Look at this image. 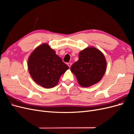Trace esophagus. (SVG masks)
Listing matches in <instances>:
<instances>
[{
    "label": "esophagus",
    "mask_w": 134,
    "mask_h": 134,
    "mask_svg": "<svg viewBox=\"0 0 134 134\" xmlns=\"http://www.w3.org/2000/svg\"><path fill=\"white\" fill-rule=\"evenodd\" d=\"M67 65H68L69 67L70 68L71 66V63H68L67 64Z\"/></svg>",
    "instance_id": "obj_1"
}]
</instances>
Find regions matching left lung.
Segmentation results:
<instances>
[{"label":"left lung","mask_w":134,"mask_h":134,"mask_svg":"<svg viewBox=\"0 0 134 134\" xmlns=\"http://www.w3.org/2000/svg\"><path fill=\"white\" fill-rule=\"evenodd\" d=\"M107 63L102 52L93 47L81 51L79 60L72 65L70 70L83 87H88L99 82L106 69Z\"/></svg>","instance_id":"obj_1"}]
</instances>
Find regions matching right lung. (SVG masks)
Wrapping results in <instances>:
<instances>
[{"label": "right lung", "instance_id": "right-lung-1", "mask_svg": "<svg viewBox=\"0 0 134 134\" xmlns=\"http://www.w3.org/2000/svg\"><path fill=\"white\" fill-rule=\"evenodd\" d=\"M47 43L38 46L28 60V68L35 82L45 88L57 85L61 75L69 66Z\"/></svg>", "mask_w": 134, "mask_h": 134}]
</instances>
